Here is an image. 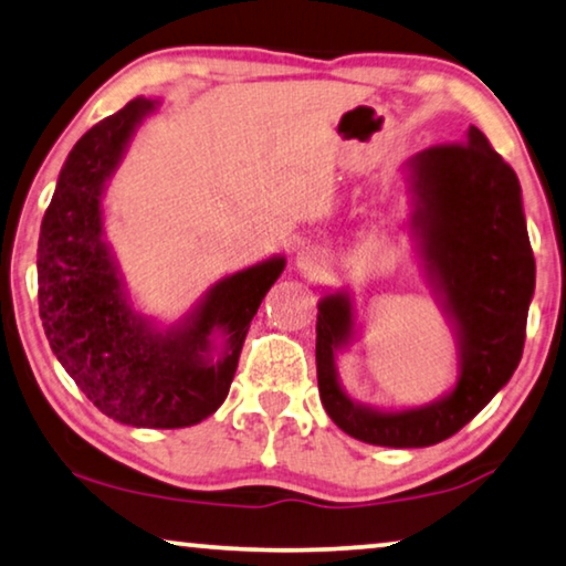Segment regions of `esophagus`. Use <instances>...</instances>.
Instances as JSON below:
<instances>
[{"label": "esophagus", "instance_id": "obj_1", "mask_svg": "<svg viewBox=\"0 0 566 566\" xmlns=\"http://www.w3.org/2000/svg\"><path fill=\"white\" fill-rule=\"evenodd\" d=\"M319 264H323V251L317 247H302L297 251V266L302 272H317Z\"/></svg>", "mask_w": 566, "mask_h": 566}]
</instances>
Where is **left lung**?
<instances>
[{
	"label": "left lung",
	"instance_id": "left-lung-1",
	"mask_svg": "<svg viewBox=\"0 0 566 566\" xmlns=\"http://www.w3.org/2000/svg\"><path fill=\"white\" fill-rule=\"evenodd\" d=\"M403 180L417 254L454 335L458 381L419 407L378 409L350 399L337 353L356 343L360 323L350 292L335 290L317 302V386L345 434L381 447H429L460 432L511 381L524 353L536 261L518 177L478 126L465 145L417 151Z\"/></svg>",
	"mask_w": 566,
	"mask_h": 566
}]
</instances>
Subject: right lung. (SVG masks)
<instances>
[{
  "label": "right lung",
  "instance_id": "add662e5",
  "mask_svg": "<svg viewBox=\"0 0 566 566\" xmlns=\"http://www.w3.org/2000/svg\"><path fill=\"white\" fill-rule=\"evenodd\" d=\"M157 101L134 98L75 142L38 243V300L48 343L98 411L145 429L192 427L229 396L251 319L286 259L223 276L172 325L134 307L106 241L104 196Z\"/></svg>",
  "mask_w": 566,
  "mask_h": 566
}]
</instances>
